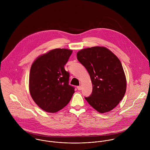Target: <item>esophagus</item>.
Masks as SVG:
<instances>
[{
    "label": "esophagus",
    "instance_id": "34e87169",
    "mask_svg": "<svg viewBox=\"0 0 150 150\" xmlns=\"http://www.w3.org/2000/svg\"><path fill=\"white\" fill-rule=\"evenodd\" d=\"M77 89L79 90H81L82 89V86H77Z\"/></svg>",
    "mask_w": 150,
    "mask_h": 150
}]
</instances>
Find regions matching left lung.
Listing matches in <instances>:
<instances>
[{"label": "left lung", "mask_w": 150, "mask_h": 150, "mask_svg": "<svg viewBox=\"0 0 150 150\" xmlns=\"http://www.w3.org/2000/svg\"><path fill=\"white\" fill-rule=\"evenodd\" d=\"M78 61L87 70L92 84V92L85 98L100 113L111 111L124 98L127 79L118 57L105 47L84 48L77 53Z\"/></svg>", "instance_id": "1"}]
</instances>
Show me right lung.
I'll use <instances>...</instances> for the list:
<instances>
[{"mask_svg": "<svg viewBox=\"0 0 150 150\" xmlns=\"http://www.w3.org/2000/svg\"><path fill=\"white\" fill-rule=\"evenodd\" d=\"M71 50L56 48L38 57L31 66L29 89L36 105L48 112H56L70 102L74 88L69 86L64 66Z\"/></svg>", "mask_w": 150, "mask_h": 150, "instance_id": "right-lung-1", "label": "right lung"}]
</instances>
